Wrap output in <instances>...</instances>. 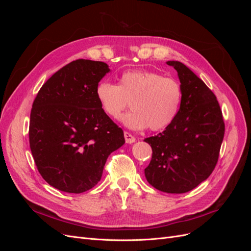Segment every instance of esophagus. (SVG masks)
<instances>
[{"mask_svg":"<svg viewBox=\"0 0 251 251\" xmlns=\"http://www.w3.org/2000/svg\"><path fill=\"white\" fill-rule=\"evenodd\" d=\"M124 135H125V139H126V143H133V142L136 141V138L134 137V136L131 133H128V132L126 131L124 133Z\"/></svg>","mask_w":251,"mask_h":251,"instance_id":"obj_1","label":"esophagus"}]
</instances>
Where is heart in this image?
Segmentation results:
<instances>
[{"label": "heart", "instance_id": "obj_1", "mask_svg": "<svg viewBox=\"0 0 251 251\" xmlns=\"http://www.w3.org/2000/svg\"><path fill=\"white\" fill-rule=\"evenodd\" d=\"M96 97L103 112L117 118L130 101L132 110L121 117L131 128L160 131L177 117L182 101V88L178 80L164 77L154 71H126L118 85L101 80L96 87Z\"/></svg>", "mask_w": 251, "mask_h": 251}]
</instances>
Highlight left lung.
Listing matches in <instances>:
<instances>
[{
  "mask_svg": "<svg viewBox=\"0 0 251 251\" xmlns=\"http://www.w3.org/2000/svg\"><path fill=\"white\" fill-rule=\"evenodd\" d=\"M178 72L182 101L177 117L162 133L146 138L151 159L144 170L158 191L183 194L206 180L215 170L225 124L216 95L180 62H168Z\"/></svg>",
  "mask_w": 251,
  "mask_h": 251,
  "instance_id": "obj_1",
  "label": "left lung"
}]
</instances>
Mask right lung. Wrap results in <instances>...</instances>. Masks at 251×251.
I'll use <instances>...</instances> for the list:
<instances>
[{"label":"right lung","instance_id":"obj_1","mask_svg":"<svg viewBox=\"0 0 251 251\" xmlns=\"http://www.w3.org/2000/svg\"><path fill=\"white\" fill-rule=\"evenodd\" d=\"M108 65L76 59L44 83L30 113L29 143L37 171L51 186L80 194L100 180L112 151L125 143L124 131L96 97Z\"/></svg>","mask_w":251,"mask_h":251}]
</instances>
